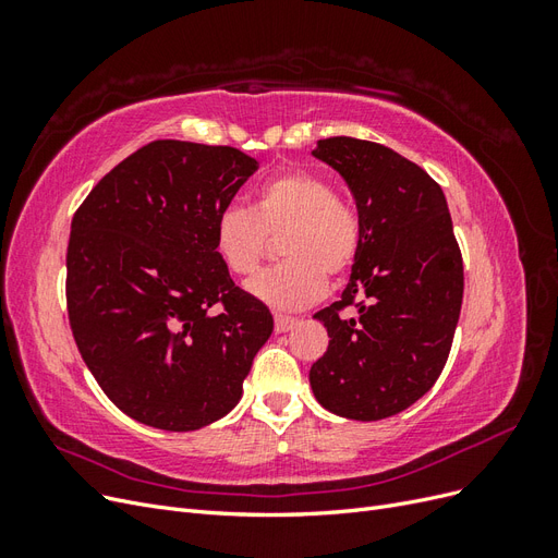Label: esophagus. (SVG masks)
Segmentation results:
<instances>
[{"label": "esophagus", "instance_id": "esophagus-1", "mask_svg": "<svg viewBox=\"0 0 558 558\" xmlns=\"http://www.w3.org/2000/svg\"><path fill=\"white\" fill-rule=\"evenodd\" d=\"M298 324H300V320L293 318V316H283V314H277V316H275V330H277V332H289V330H293Z\"/></svg>", "mask_w": 558, "mask_h": 558}]
</instances>
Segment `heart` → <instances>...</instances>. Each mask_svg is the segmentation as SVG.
I'll use <instances>...</instances> for the list:
<instances>
[{"mask_svg":"<svg viewBox=\"0 0 558 558\" xmlns=\"http://www.w3.org/2000/svg\"><path fill=\"white\" fill-rule=\"evenodd\" d=\"M286 258L246 281V291L275 310H300L326 293L328 277H342L363 246L356 207L335 197L332 185L310 172H286L258 185L251 209L230 205L214 221V251L232 275H248L263 260L269 238Z\"/></svg>","mask_w":558,"mask_h":558,"instance_id":"heart-1","label":"heart"}]
</instances>
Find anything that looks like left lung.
Segmentation results:
<instances>
[{"label": "left lung", "mask_w": 558, "mask_h": 558, "mask_svg": "<svg viewBox=\"0 0 558 558\" xmlns=\"http://www.w3.org/2000/svg\"><path fill=\"white\" fill-rule=\"evenodd\" d=\"M312 156L347 181L363 246L342 300L314 314L330 342L310 384L328 412L379 421L408 410L442 373L463 302L461 248L440 185L393 148L330 137ZM349 304L357 312L340 315Z\"/></svg>", "instance_id": "8db88e82"}]
</instances>
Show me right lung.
Returning <instances> with one entry per match:
<instances>
[{
	"instance_id": "add662e5",
	"label": "right lung",
	"mask_w": 558,
	"mask_h": 558,
	"mask_svg": "<svg viewBox=\"0 0 558 558\" xmlns=\"http://www.w3.org/2000/svg\"><path fill=\"white\" fill-rule=\"evenodd\" d=\"M256 170L232 146L150 142L74 214V340L102 391L140 424L185 433L226 416L272 335V314L234 286L211 238Z\"/></svg>"
}]
</instances>
